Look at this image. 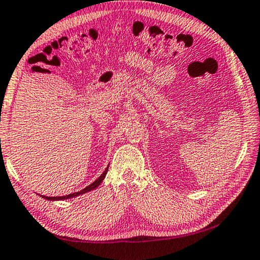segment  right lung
I'll use <instances>...</instances> for the list:
<instances>
[{"mask_svg":"<svg viewBox=\"0 0 260 260\" xmlns=\"http://www.w3.org/2000/svg\"><path fill=\"white\" fill-rule=\"evenodd\" d=\"M107 170H108V168H106V170H105V171L103 172L102 176H100L97 180L93 181V183L91 184V185L86 186L85 188H83L82 190H80V192L68 194V195H65V197H56V198H54V197H53V198H52V197H43V198H44V199H47V200H51V201H53V200H66V199L74 198V197H77V195H80V194H83V193L89 192V190H92V189H94V188H97V187H98V186L100 185V183H102V181L104 180L105 176H106V174H107Z\"/></svg>","mask_w":260,"mask_h":260,"instance_id":"1","label":"right lung"}]
</instances>
